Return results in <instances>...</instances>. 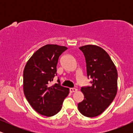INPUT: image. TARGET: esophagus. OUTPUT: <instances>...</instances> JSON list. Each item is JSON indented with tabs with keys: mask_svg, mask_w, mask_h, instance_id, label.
I'll return each instance as SVG.
<instances>
[{
	"mask_svg": "<svg viewBox=\"0 0 133 133\" xmlns=\"http://www.w3.org/2000/svg\"><path fill=\"white\" fill-rule=\"evenodd\" d=\"M69 90L71 92H75L77 91V89H76V88H70Z\"/></svg>",
	"mask_w": 133,
	"mask_h": 133,
	"instance_id": "esophagus-1",
	"label": "esophagus"
}]
</instances>
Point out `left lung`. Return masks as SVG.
<instances>
[{
  "mask_svg": "<svg viewBox=\"0 0 133 133\" xmlns=\"http://www.w3.org/2000/svg\"><path fill=\"white\" fill-rule=\"evenodd\" d=\"M79 49L86 59L88 77L92 81L91 86L81 89L84 98L77 108L82 115L96 117L103 113L116 97L117 71L110 56L101 47L86 45Z\"/></svg>",
  "mask_w": 133,
  "mask_h": 133,
  "instance_id": "1",
  "label": "left lung"
}]
</instances>
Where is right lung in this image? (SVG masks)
I'll return each instance as SVG.
<instances>
[{
  "label": "right lung",
  "instance_id": "obj_1",
  "mask_svg": "<svg viewBox=\"0 0 133 133\" xmlns=\"http://www.w3.org/2000/svg\"><path fill=\"white\" fill-rule=\"evenodd\" d=\"M67 49L56 44H47L35 52L25 65L24 94L30 106L41 115L51 117L59 112L69 93V89L61 86L60 82L49 84L56 74L59 56Z\"/></svg>",
  "mask_w": 133,
  "mask_h": 133
}]
</instances>
